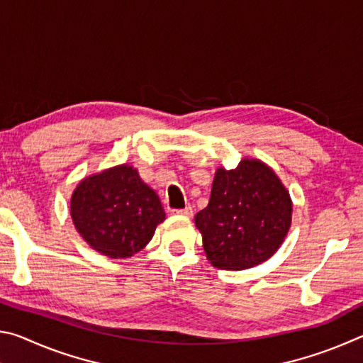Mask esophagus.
<instances>
[{
  "mask_svg": "<svg viewBox=\"0 0 363 363\" xmlns=\"http://www.w3.org/2000/svg\"><path fill=\"white\" fill-rule=\"evenodd\" d=\"M173 214H177V216H186V218H192L194 210L192 206H186L184 210H173Z\"/></svg>",
  "mask_w": 363,
  "mask_h": 363,
  "instance_id": "obj_1",
  "label": "esophagus"
}]
</instances>
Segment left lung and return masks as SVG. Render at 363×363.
Instances as JSON below:
<instances>
[{"mask_svg":"<svg viewBox=\"0 0 363 363\" xmlns=\"http://www.w3.org/2000/svg\"><path fill=\"white\" fill-rule=\"evenodd\" d=\"M293 201L280 177L257 158L214 173L208 206L195 214L214 267L245 270L275 255L291 225Z\"/></svg>","mask_w":363,"mask_h":363,"instance_id":"obj_1","label":"left lung"}]
</instances>
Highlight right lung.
I'll return each mask as SVG.
<instances>
[{
  "instance_id": "add662e5",
  "label": "right lung",
  "mask_w": 363,
  "mask_h": 363,
  "mask_svg": "<svg viewBox=\"0 0 363 363\" xmlns=\"http://www.w3.org/2000/svg\"><path fill=\"white\" fill-rule=\"evenodd\" d=\"M70 216L83 240L110 259H126L147 247L167 214L155 190L131 164L84 177L70 199Z\"/></svg>"
}]
</instances>
